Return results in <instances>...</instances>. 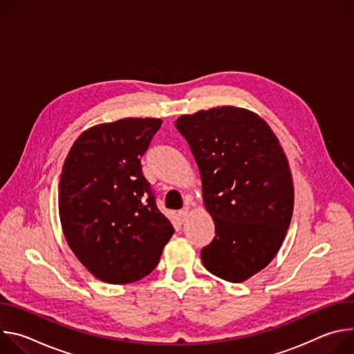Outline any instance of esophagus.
<instances>
[{
	"label": "esophagus",
	"instance_id": "obj_1",
	"mask_svg": "<svg viewBox=\"0 0 354 354\" xmlns=\"http://www.w3.org/2000/svg\"><path fill=\"white\" fill-rule=\"evenodd\" d=\"M186 216H187V209H182V210L178 212V217H179L180 221H185Z\"/></svg>",
	"mask_w": 354,
	"mask_h": 354
}]
</instances>
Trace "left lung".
<instances>
[{
  "instance_id": "obj_1",
  "label": "left lung",
  "mask_w": 354,
  "mask_h": 354,
  "mask_svg": "<svg viewBox=\"0 0 354 354\" xmlns=\"http://www.w3.org/2000/svg\"><path fill=\"white\" fill-rule=\"evenodd\" d=\"M175 126L198 167L216 225L201 262L220 279L245 281L272 262L290 227L294 186L284 151L263 119L241 108L183 115Z\"/></svg>"
}]
</instances>
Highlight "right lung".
Listing matches in <instances>:
<instances>
[{
    "label": "right lung",
    "instance_id": "right-lung-1",
    "mask_svg": "<svg viewBox=\"0 0 354 354\" xmlns=\"http://www.w3.org/2000/svg\"><path fill=\"white\" fill-rule=\"evenodd\" d=\"M161 119L97 124L73 144L59 183L68 246L99 280L133 283L156 269L174 234L141 169Z\"/></svg>",
    "mask_w": 354,
    "mask_h": 354
}]
</instances>
